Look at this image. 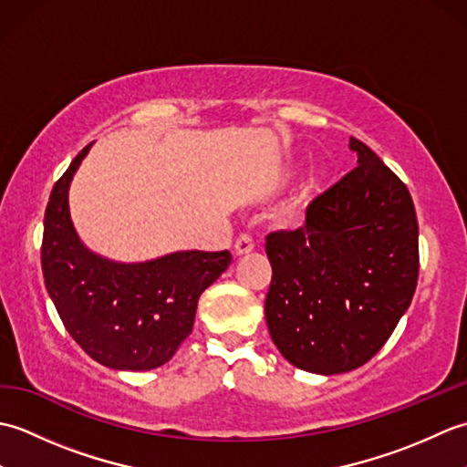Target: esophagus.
Segmentation results:
<instances>
[{
  "label": "esophagus",
  "instance_id": "34e87169",
  "mask_svg": "<svg viewBox=\"0 0 467 467\" xmlns=\"http://www.w3.org/2000/svg\"><path fill=\"white\" fill-rule=\"evenodd\" d=\"M254 249V239L251 233H241L239 239L234 241V251L236 254H246Z\"/></svg>",
  "mask_w": 467,
  "mask_h": 467
}]
</instances>
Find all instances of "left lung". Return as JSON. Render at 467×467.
I'll list each match as a JSON object with an SVG mask.
<instances>
[{
    "instance_id": "8db88e82",
    "label": "left lung",
    "mask_w": 467,
    "mask_h": 467,
    "mask_svg": "<svg viewBox=\"0 0 467 467\" xmlns=\"http://www.w3.org/2000/svg\"><path fill=\"white\" fill-rule=\"evenodd\" d=\"M359 161L306 206L305 224L271 233L265 299L271 339L299 369L335 375L389 339L420 275L418 218L408 186L351 136Z\"/></svg>"
}]
</instances>
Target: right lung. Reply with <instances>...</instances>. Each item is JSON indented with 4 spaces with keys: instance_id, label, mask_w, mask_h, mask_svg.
I'll use <instances>...</instances> for the list:
<instances>
[{
    "instance_id": "obj_1",
    "label": "right lung",
    "mask_w": 467,
    "mask_h": 467,
    "mask_svg": "<svg viewBox=\"0 0 467 467\" xmlns=\"http://www.w3.org/2000/svg\"><path fill=\"white\" fill-rule=\"evenodd\" d=\"M92 144L54 184L44 216L46 289L72 339L106 367L148 371L172 359L192 331L198 296L221 276L228 251H184L120 265L78 239L67 208L69 181Z\"/></svg>"
}]
</instances>
